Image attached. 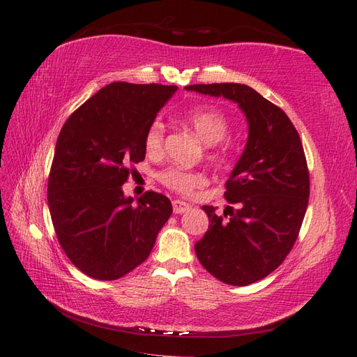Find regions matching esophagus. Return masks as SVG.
I'll use <instances>...</instances> for the list:
<instances>
[{"label": "esophagus", "mask_w": 357, "mask_h": 357, "mask_svg": "<svg viewBox=\"0 0 357 357\" xmlns=\"http://www.w3.org/2000/svg\"><path fill=\"white\" fill-rule=\"evenodd\" d=\"M173 211L176 215H181V213H185V211L190 208V206H188L187 202H184V201H179V199H174L173 202Z\"/></svg>", "instance_id": "34e87169"}]
</instances>
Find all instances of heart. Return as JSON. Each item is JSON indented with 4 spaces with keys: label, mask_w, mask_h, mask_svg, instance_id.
Returning a JSON list of instances; mask_svg holds the SVG:
<instances>
[{
    "label": "heart",
    "mask_w": 357,
    "mask_h": 357,
    "mask_svg": "<svg viewBox=\"0 0 357 357\" xmlns=\"http://www.w3.org/2000/svg\"><path fill=\"white\" fill-rule=\"evenodd\" d=\"M185 121L207 146H215L221 142L230 130L229 121L224 116V113L216 109H193L185 115ZM162 144L164 124L159 119H155L144 136V147L149 155H158L162 150ZM159 179L164 185L183 195L192 193L195 188L206 184V176L202 173L179 169V167H170L164 170L159 174Z\"/></svg>",
    "instance_id": "b5f03b06"
}]
</instances>
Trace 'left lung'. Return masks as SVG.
Instances as JSON below:
<instances>
[{"instance_id": "left-lung-1", "label": "left lung", "mask_w": 357, "mask_h": 357, "mask_svg": "<svg viewBox=\"0 0 357 357\" xmlns=\"http://www.w3.org/2000/svg\"><path fill=\"white\" fill-rule=\"evenodd\" d=\"M185 90L238 104L248 124L245 149L227 181L224 216L204 206L208 230L195 244L202 267L244 287L284 262L304 221L310 178L299 133L282 109L245 84H193Z\"/></svg>"}]
</instances>
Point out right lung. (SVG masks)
I'll return each instance as SVG.
<instances>
[{"label":"right lung","instance_id":"right-lung-1","mask_svg":"<svg viewBox=\"0 0 357 357\" xmlns=\"http://www.w3.org/2000/svg\"><path fill=\"white\" fill-rule=\"evenodd\" d=\"M176 86L112 82L59 132L47 201L59 245L84 275L113 280L147 259L172 215L167 196L123 192L128 164L146 158L144 136Z\"/></svg>","mask_w":357,"mask_h":357}]
</instances>
